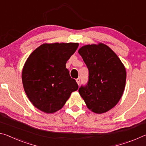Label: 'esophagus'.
<instances>
[{
	"instance_id": "34e87169",
	"label": "esophagus",
	"mask_w": 146,
	"mask_h": 146,
	"mask_svg": "<svg viewBox=\"0 0 146 146\" xmlns=\"http://www.w3.org/2000/svg\"><path fill=\"white\" fill-rule=\"evenodd\" d=\"M76 82H77V84H78V85L80 84V78H78L76 80Z\"/></svg>"
}]
</instances>
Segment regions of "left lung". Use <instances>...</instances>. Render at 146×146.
I'll list each match as a JSON object with an SVG mask.
<instances>
[{
  "label": "left lung",
  "instance_id": "obj_1",
  "mask_svg": "<svg viewBox=\"0 0 146 146\" xmlns=\"http://www.w3.org/2000/svg\"><path fill=\"white\" fill-rule=\"evenodd\" d=\"M78 53L89 70V79L78 92L89 110L98 114L108 111L122 97L126 71L120 58L102 43L82 46Z\"/></svg>",
  "mask_w": 146,
  "mask_h": 146
}]
</instances>
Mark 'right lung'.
Here are the masks:
<instances>
[{"instance_id":"obj_1","label":"right lung","mask_w":146,"mask_h":146,"mask_svg":"<svg viewBox=\"0 0 146 146\" xmlns=\"http://www.w3.org/2000/svg\"><path fill=\"white\" fill-rule=\"evenodd\" d=\"M78 43L43 44L31 53L24 64L22 80L33 105L46 113L63 107L71 93L78 88L66 64Z\"/></svg>"}]
</instances>
